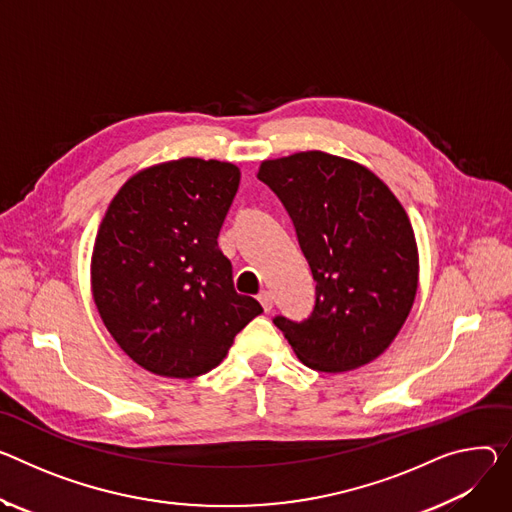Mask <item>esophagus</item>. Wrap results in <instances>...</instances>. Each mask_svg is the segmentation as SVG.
<instances>
[{
  "instance_id": "obj_1",
  "label": "esophagus",
  "mask_w": 512,
  "mask_h": 512,
  "mask_svg": "<svg viewBox=\"0 0 512 512\" xmlns=\"http://www.w3.org/2000/svg\"><path fill=\"white\" fill-rule=\"evenodd\" d=\"M257 300L261 302V306H263V310H265V312H269V310L273 308V296H271V292H267V290L259 292Z\"/></svg>"
}]
</instances>
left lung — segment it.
Instances as JSON below:
<instances>
[{
	"mask_svg": "<svg viewBox=\"0 0 512 512\" xmlns=\"http://www.w3.org/2000/svg\"><path fill=\"white\" fill-rule=\"evenodd\" d=\"M257 177L286 206L316 280L312 314L273 324L316 371L374 361L400 333L418 288L406 210L374 171L324 151L267 159Z\"/></svg>",
	"mask_w": 512,
	"mask_h": 512,
	"instance_id": "1",
	"label": "left lung"
}]
</instances>
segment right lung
Masks as SVG:
<instances>
[{
    "instance_id": "right-lung-1",
    "label": "right lung",
    "mask_w": 512,
    "mask_h": 512,
    "mask_svg": "<svg viewBox=\"0 0 512 512\" xmlns=\"http://www.w3.org/2000/svg\"><path fill=\"white\" fill-rule=\"evenodd\" d=\"M241 169L183 157L141 169L118 190L91 253V294L118 347L155 376L214 369L263 312L232 284L218 232Z\"/></svg>"
}]
</instances>
